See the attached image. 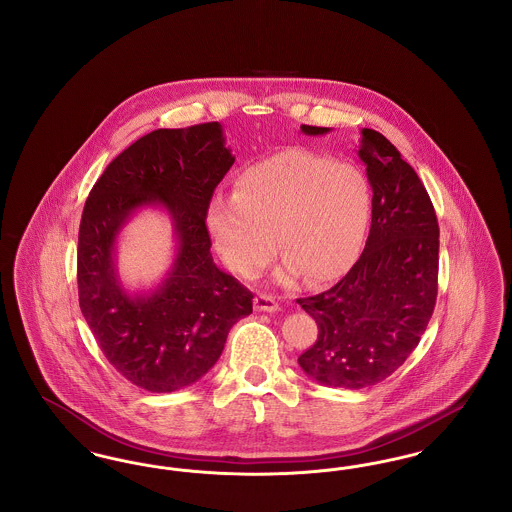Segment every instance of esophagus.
<instances>
[{
  "label": "esophagus",
  "mask_w": 512,
  "mask_h": 512,
  "mask_svg": "<svg viewBox=\"0 0 512 512\" xmlns=\"http://www.w3.org/2000/svg\"><path fill=\"white\" fill-rule=\"evenodd\" d=\"M253 303H255V309H257L259 313H276V311H278V303H276L270 295H265V293H259V295L253 299Z\"/></svg>",
  "instance_id": "1"
}]
</instances>
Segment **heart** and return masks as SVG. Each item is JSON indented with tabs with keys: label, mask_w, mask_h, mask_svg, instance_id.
I'll list each match as a JSON object with an SVG mask.
<instances>
[{
	"label": "heart",
	"mask_w": 512,
	"mask_h": 512,
	"mask_svg": "<svg viewBox=\"0 0 512 512\" xmlns=\"http://www.w3.org/2000/svg\"><path fill=\"white\" fill-rule=\"evenodd\" d=\"M372 213V184L359 165L286 149L244 169L236 194L213 197L205 224L226 267L244 278L267 267L278 244V282L303 274L330 282L357 263Z\"/></svg>",
	"instance_id": "obj_1"
}]
</instances>
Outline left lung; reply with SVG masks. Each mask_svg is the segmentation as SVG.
Here are the masks:
<instances>
[{
  "instance_id": "obj_1",
  "label": "left lung",
  "mask_w": 512,
  "mask_h": 512,
  "mask_svg": "<svg viewBox=\"0 0 512 512\" xmlns=\"http://www.w3.org/2000/svg\"><path fill=\"white\" fill-rule=\"evenodd\" d=\"M307 136L330 128L301 124ZM359 159L374 192L365 251L328 292L297 299L318 338L297 363L322 386L361 390L386 380L418 345L438 295L439 226L413 167L363 128Z\"/></svg>"
}]
</instances>
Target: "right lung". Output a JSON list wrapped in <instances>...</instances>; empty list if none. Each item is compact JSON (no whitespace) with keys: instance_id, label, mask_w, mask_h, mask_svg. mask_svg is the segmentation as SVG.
Segmentation results:
<instances>
[{"instance_id":"1","label":"right lung","mask_w":512,"mask_h":512,"mask_svg":"<svg viewBox=\"0 0 512 512\" xmlns=\"http://www.w3.org/2000/svg\"><path fill=\"white\" fill-rule=\"evenodd\" d=\"M219 122L159 128L115 157L86 199L78 230V301L107 361L134 386L171 393L215 363L253 293L213 263L205 213L234 165ZM172 219L175 259L149 291L130 293L116 268L121 228L142 208Z\"/></svg>"}]
</instances>
